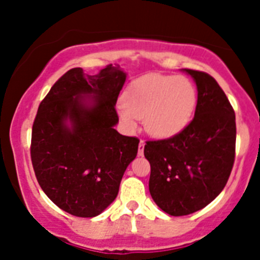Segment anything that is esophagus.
Wrapping results in <instances>:
<instances>
[{
    "instance_id": "1",
    "label": "esophagus",
    "mask_w": 260,
    "mask_h": 260,
    "mask_svg": "<svg viewBox=\"0 0 260 260\" xmlns=\"http://www.w3.org/2000/svg\"><path fill=\"white\" fill-rule=\"evenodd\" d=\"M144 141H141L139 142V148H138V155L139 156H143L144 153Z\"/></svg>"
}]
</instances>
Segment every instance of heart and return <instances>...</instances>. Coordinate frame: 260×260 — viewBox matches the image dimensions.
Listing matches in <instances>:
<instances>
[{
    "mask_svg": "<svg viewBox=\"0 0 260 260\" xmlns=\"http://www.w3.org/2000/svg\"><path fill=\"white\" fill-rule=\"evenodd\" d=\"M119 117L126 127H137L143 118L146 132L155 138H172L183 132L192 117L198 92L189 78L148 74L128 84Z\"/></svg>",
    "mask_w": 260,
    "mask_h": 260,
    "instance_id": "heart-1",
    "label": "heart"
}]
</instances>
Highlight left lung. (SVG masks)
<instances>
[{
    "mask_svg": "<svg viewBox=\"0 0 260 260\" xmlns=\"http://www.w3.org/2000/svg\"><path fill=\"white\" fill-rule=\"evenodd\" d=\"M182 71L197 84L194 118L180 134L144 146L151 197L171 216L210 204L228 182L236 152V116L224 91L203 71Z\"/></svg>",
    "mask_w": 260,
    "mask_h": 260,
    "instance_id": "8db88e82",
    "label": "left lung"
}]
</instances>
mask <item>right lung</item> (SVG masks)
<instances>
[{
  "label": "right lung",
  "mask_w": 260,
  "mask_h": 260,
  "mask_svg": "<svg viewBox=\"0 0 260 260\" xmlns=\"http://www.w3.org/2000/svg\"><path fill=\"white\" fill-rule=\"evenodd\" d=\"M126 75L117 65L95 75L71 69L40 103L32 126V165L43 191L70 215H100L137 157L139 141L114 128Z\"/></svg>",
  "instance_id": "add662e5"
}]
</instances>
